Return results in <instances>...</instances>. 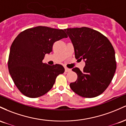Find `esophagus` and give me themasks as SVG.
I'll return each instance as SVG.
<instances>
[{
	"label": "esophagus",
	"mask_w": 126,
	"mask_h": 126,
	"mask_svg": "<svg viewBox=\"0 0 126 126\" xmlns=\"http://www.w3.org/2000/svg\"><path fill=\"white\" fill-rule=\"evenodd\" d=\"M71 70L70 68H65V71L66 72V73H68V72H70Z\"/></svg>",
	"instance_id": "34e87169"
}]
</instances>
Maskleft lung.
<instances>
[{"label":"left lung","mask_w":126,"mask_h":126,"mask_svg":"<svg viewBox=\"0 0 126 126\" xmlns=\"http://www.w3.org/2000/svg\"><path fill=\"white\" fill-rule=\"evenodd\" d=\"M64 30L74 46L76 58L85 62L83 71L77 67L72 69L77 74V79L70 83L71 89L84 97L100 95L110 85L116 70L112 44L102 34L90 28Z\"/></svg>","instance_id":"8db88e82"}]
</instances>
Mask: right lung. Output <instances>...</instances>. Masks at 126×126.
Instances as JSON below:
<instances>
[{"instance_id": "obj_1", "label": "right lung", "mask_w": 126, "mask_h": 126, "mask_svg": "<svg viewBox=\"0 0 126 126\" xmlns=\"http://www.w3.org/2000/svg\"><path fill=\"white\" fill-rule=\"evenodd\" d=\"M64 30L38 26L23 31L11 46L8 59L10 75L18 90L26 96L44 95L65 69L60 64L43 63L45 54L52 51L56 41L67 38Z\"/></svg>"}]
</instances>
